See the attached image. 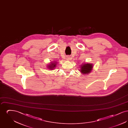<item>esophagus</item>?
Listing matches in <instances>:
<instances>
[{
	"instance_id": "1",
	"label": "esophagus",
	"mask_w": 128,
	"mask_h": 128,
	"mask_svg": "<svg viewBox=\"0 0 128 128\" xmlns=\"http://www.w3.org/2000/svg\"><path fill=\"white\" fill-rule=\"evenodd\" d=\"M67 60H70V56H68L67 57Z\"/></svg>"
}]
</instances>
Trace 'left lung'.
Instances as JSON below:
<instances>
[{
    "instance_id": "left-lung-1",
    "label": "left lung",
    "mask_w": 128,
    "mask_h": 128,
    "mask_svg": "<svg viewBox=\"0 0 128 128\" xmlns=\"http://www.w3.org/2000/svg\"><path fill=\"white\" fill-rule=\"evenodd\" d=\"M92 64L91 63H84L80 67V72L84 74H89L91 72L92 68Z\"/></svg>"
}]
</instances>
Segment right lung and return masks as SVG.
I'll return each mask as SVG.
<instances>
[{"label": "right lung", "instance_id": "obj_1", "mask_svg": "<svg viewBox=\"0 0 128 128\" xmlns=\"http://www.w3.org/2000/svg\"><path fill=\"white\" fill-rule=\"evenodd\" d=\"M56 61L54 62H51V63L48 65V68L49 70H54L56 67Z\"/></svg>", "mask_w": 128, "mask_h": 128}]
</instances>
